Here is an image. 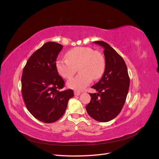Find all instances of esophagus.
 Here are the masks:
<instances>
[{
    "instance_id": "esophagus-1",
    "label": "esophagus",
    "mask_w": 159,
    "mask_h": 159,
    "mask_svg": "<svg viewBox=\"0 0 159 159\" xmlns=\"http://www.w3.org/2000/svg\"><path fill=\"white\" fill-rule=\"evenodd\" d=\"M81 91H77V90H75L74 91V95H80L81 94Z\"/></svg>"
}]
</instances>
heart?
Wrapping results in <instances>:
<instances>
[{
  "label": "heart",
  "mask_w": 159,
  "mask_h": 159,
  "mask_svg": "<svg viewBox=\"0 0 159 159\" xmlns=\"http://www.w3.org/2000/svg\"><path fill=\"white\" fill-rule=\"evenodd\" d=\"M66 59L57 60L56 67L58 74L69 80L74 75L78 68L80 72L74 78L70 80L67 85L76 90L83 89L91 82L93 78L98 80L102 77L105 70L104 56L89 47H75L67 52Z\"/></svg>",
  "instance_id": "b5f03b06"
}]
</instances>
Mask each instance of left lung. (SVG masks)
<instances>
[{"label": "left lung", "instance_id": "8db88e82", "mask_svg": "<svg viewBox=\"0 0 159 159\" xmlns=\"http://www.w3.org/2000/svg\"><path fill=\"white\" fill-rule=\"evenodd\" d=\"M104 48L105 70L92 88L98 93H89L90 102L85 109L90 117L99 122H107L121 112L128 93L130 79L123 57L107 43L95 41Z\"/></svg>", "mask_w": 159, "mask_h": 159}]
</instances>
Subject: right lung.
I'll return each mask as SVG.
<instances>
[{"mask_svg": "<svg viewBox=\"0 0 159 159\" xmlns=\"http://www.w3.org/2000/svg\"><path fill=\"white\" fill-rule=\"evenodd\" d=\"M63 46L46 42L28 60L22 71V95L26 107L39 121L52 123L66 111L72 89L61 91L64 81L56 67L57 57Z\"/></svg>", "mask_w": 159, "mask_h": 159, "instance_id": "obj_1", "label": "right lung"}]
</instances>
